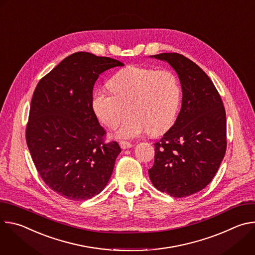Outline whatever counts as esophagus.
Returning <instances> with one entry per match:
<instances>
[{
    "instance_id": "obj_1",
    "label": "esophagus",
    "mask_w": 255,
    "mask_h": 255,
    "mask_svg": "<svg viewBox=\"0 0 255 255\" xmlns=\"http://www.w3.org/2000/svg\"><path fill=\"white\" fill-rule=\"evenodd\" d=\"M120 146H121L123 149H127V148L132 147V143L129 142V141L122 140V141H120Z\"/></svg>"
}]
</instances>
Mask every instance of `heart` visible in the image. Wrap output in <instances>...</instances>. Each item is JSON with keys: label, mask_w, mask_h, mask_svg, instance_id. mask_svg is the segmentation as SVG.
<instances>
[{"label": "heart", "mask_w": 255, "mask_h": 255, "mask_svg": "<svg viewBox=\"0 0 255 255\" xmlns=\"http://www.w3.org/2000/svg\"><path fill=\"white\" fill-rule=\"evenodd\" d=\"M108 87L111 93L93 95L92 109L99 121L111 129L132 114L119 129V136L132 138L146 132L156 136L174 124L181 87L173 71L130 65L119 70Z\"/></svg>", "instance_id": "b5f03b06"}]
</instances>
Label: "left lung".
Listing matches in <instances>:
<instances>
[{"mask_svg": "<svg viewBox=\"0 0 255 255\" xmlns=\"http://www.w3.org/2000/svg\"><path fill=\"white\" fill-rule=\"evenodd\" d=\"M154 57L177 72L183 103L175 123L154 143V164L148 173L157 190L184 198L206 188L225 156V108L211 79L194 61L176 52Z\"/></svg>", "mask_w": 255, "mask_h": 255, "instance_id": "8db88e82", "label": "left lung"}]
</instances>
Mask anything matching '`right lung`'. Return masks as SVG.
Segmentation results:
<instances>
[{
    "label": "right lung",
    "instance_id": "1",
    "mask_svg": "<svg viewBox=\"0 0 255 255\" xmlns=\"http://www.w3.org/2000/svg\"><path fill=\"white\" fill-rule=\"evenodd\" d=\"M122 65L111 57L76 52L43 77L33 93L27 146L46 186L65 199H91L111 177L121 148L116 141L106 142L92 98L102 72Z\"/></svg>",
    "mask_w": 255,
    "mask_h": 255
}]
</instances>
